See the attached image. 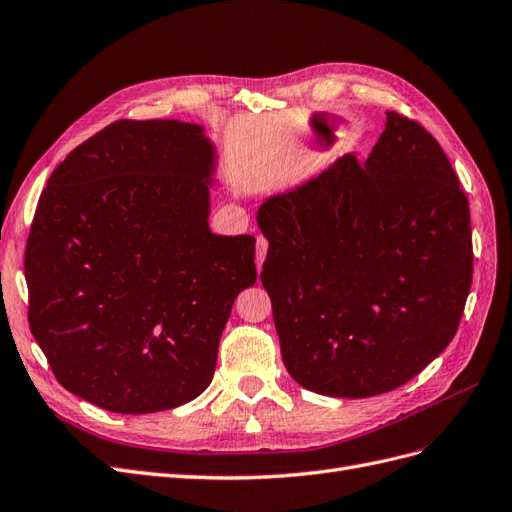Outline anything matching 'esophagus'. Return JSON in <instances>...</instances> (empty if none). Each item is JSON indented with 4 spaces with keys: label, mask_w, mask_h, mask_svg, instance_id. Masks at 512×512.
Returning a JSON list of instances; mask_svg holds the SVG:
<instances>
[{
    "label": "esophagus",
    "mask_w": 512,
    "mask_h": 512,
    "mask_svg": "<svg viewBox=\"0 0 512 512\" xmlns=\"http://www.w3.org/2000/svg\"><path fill=\"white\" fill-rule=\"evenodd\" d=\"M267 250H269V241H267V237H256V264H258V269L262 267V262H264V258H267Z\"/></svg>",
    "instance_id": "34e87169"
}]
</instances>
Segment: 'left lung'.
<instances>
[{"instance_id": "left-lung-1", "label": "left lung", "mask_w": 512, "mask_h": 512, "mask_svg": "<svg viewBox=\"0 0 512 512\" xmlns=\"http://www.w3.org/2000/svg\"><path fill=\"white\" fill-rule=\"evenodd\" d=\"M385 116L362 165L347 154L256 216L281 358L315 394L368 398L411 381L455 337L470 292L460 180L419 122Z\"/></svg>"}]
</instances>
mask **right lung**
<instances>
[{
  "mask_svg": "<svg viewBox=\"0 0 512 512\" xmlns=\"http://www.w3.org/2000/svg\"><path fill=\"white\" fill-rule=\"evenodd\" d=\"M216 148L201 125L112 122L52 171L25 250L29 326L57 381L144 415L195 400L241 290L250 235L209 231Z\"/></svg>",
  "mask_w": 512,
  "mask_h": 512,
  "instance_id": "right-lung-1",
  "label": "right lung"
}]
</instances>
